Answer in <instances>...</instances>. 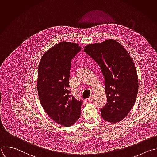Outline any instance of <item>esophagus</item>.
Segmentation results:
<instances>
[{
	"label": "esophagus",
	"instance_id": "1",
	"mask_svg": "<svg viewBox=\"0 0 157 157\" xmlns=\"http://www.w3.org/2000/svg\"><path fill=\"white\" fill-rule=\"evenodd\" d=\"M93 98H94V97H93V95H90L89 97V98H88V100H89V101H91V100H92V99H93Z\"/></svg>",
	"mask_w": 157,
	"mask_h": 157
}]
</instances>
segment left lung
I'll use <instances>...</instances> for the list:
<instances>
[{
  "instance_id": "obj_1",
  "label": "left lung",
  "mask_w": 157,
  "mask_h": 157,
  "mask_svg": "<svg viewBox=\"0 0 157 157\" xmlns=\"http://www.w3.org/2000/svg\"><path fill=\"white\" fill-rule=\"evenodd\" d=\"M84 51L100 67L105 78L107 102L101 110L103 120L117 123L132 109L138 92V76L129 54L115 40L87 45Z\"/></svg>"
}]
</instances>
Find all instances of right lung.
<instances>
[{
    "mask_svg": "<svg viewBox=\"0 0 157 157\" xmlns=\"http://www.w3.org/2000/svg\"><path fill=\"white\" fill-rule=\"evenodd\" d=\"M74 42H61L42 56L38 68L37 88L44 111L57 123L69 127L79 118L82 100L68 90L71 62L81 50Z\"/></svg>",
    "mask_w": 157,
    "mask_h": 157,
    "instance_id": "add662e5",
    "label": "right lung"
}]
</instances>
